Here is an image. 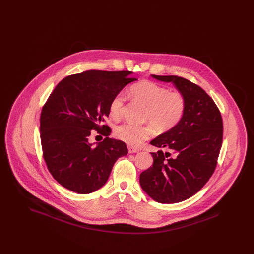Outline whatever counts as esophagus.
Wrapping results in <instances>:
<instances>
[{"label":"esophagus","mask_w":254,"mask_h":254,"mask_svg":"<svg viewBox=\"0 0 254 254\" xmlns=\"http://www.w3.org/2000/svg\"><path fill=\"white\" fill-rule=\"evenodd\" d=\"M127 148H128V152H129V153H136V152L139 151L138 148H136V147H134V146H131V145H128Z\"/></svg>","instance_id":"34e87169"}]
</instances>
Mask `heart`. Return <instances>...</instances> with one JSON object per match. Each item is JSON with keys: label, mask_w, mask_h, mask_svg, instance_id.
<instances>
[{"label": "heart", "mask_w": 254, "mask_h": 254, "mask_svg": "<svg viewBox=\"0 0 254 254\" xmlns=\"http://www.w3.org/2000/svg\"><path fill=\"white\" fill-rule=\"evenodd\" d=\"M130 96L142 102L147 107L145 119L158 130H169L181 121L186 111V100L180 92H169L165 86L152 82H141L129 89ZM125 105V95L117 93L112 98L109 111L113 119H120ZM153 133L152 126H137L124 123L117 126L114 135L117 139L130 145H139Z\"/></svg>", "instance_id": "b5f03b06"}]
</instances>
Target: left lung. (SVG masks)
Returning <instances> with one entry per match:
<instances>
[{"label": "left lung", "mask_w": 254, "mask_h": 254, "mask_svg": "<svg viewBox=\"0 0 254 254\" xmlns=\"http://www.w3.org/2000/svg\"><path fill=\"white\" fill-rule=\"evenodd\" d=\"M151 76L175 85L185 97L186 111L174 127L150 142L160 149L151 152L153 165L140 174V185L158 203L174 204L197 193L213 174L223 121L214 101L199 85L178 76Z\"/></svg>", "instance_id": "obj_1"}]
</instances>
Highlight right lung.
Here are the masks:
<instances>
[{
  "label": "right lung",
  "instance_id": "right-lung-1",
  "mask_svg": "<svg viewBox=\"0 0 254 254\" xmlns=\"http://www.w3.org/2000/svg\"><path fill=\"white\" fill-rule=\"evenodd\" d=\"M130 71L88 70L63 79L42 109L40 119L43 155L49 172L64 188L79 194L102 188L118 158L127 154L126 144L109 138L102 125L109 115L112 98L135 81ZM92 130L106 136L90 143Z\"/></svg>",
  "mask_w": 254,
  "mask_h": 254
}]
</instances>
